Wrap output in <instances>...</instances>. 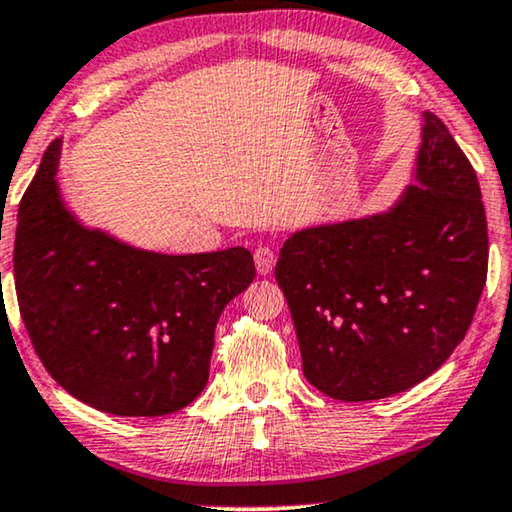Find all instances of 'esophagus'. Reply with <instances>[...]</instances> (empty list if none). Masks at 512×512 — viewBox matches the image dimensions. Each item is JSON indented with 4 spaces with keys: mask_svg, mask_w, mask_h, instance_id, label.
Returning <instances> with one entry per match:
<instances>
[{
    "mask_svg": "<svg viewBox=\"0 0 512 512\" xmlns=\"http://www.w3.org/2000/svg\"><path fill=\"white\" fill-rule=\"evenodd\" d=\"M252 255H255L257 274H262V276L271 274V269H274V262H276L274 248H271V245H267V243H260L255 248V252H252Z\"/></svg>",
    "mask_w": 512,
    "mask_h": 512,
    "instance_id": "1",
    "label": "esophagus"
}]
</instances>
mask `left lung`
I'll use <instances>...</instances> for the list:
<instances>
[{
	"label": "left lung",
	"instance_id": "1",
	"mask_svg": "<svg viewBox=\"0 0 512 512\" xmlns=\"http://www.w3.org/2000/svg\"><path fill=\"white\" fill-rule=\"evenodd\" d=\"M412 185L384 213L295 231L276 281L304 377L344 403L407 391L466 337L487 281L478 175L424 112Z\"/></svg>",
	"mask_w": 512,
	"mask_h": 512
}]
</instances>
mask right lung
Listing matches in <instances>:
<instances>
[{
  "mask_svg": "<svg viewBox=\"0 0 512 512\" xmlns=\"http://www.w3.org/2000/svg\"><path fill=\"white\" fill-rule=\"evenodd\" d=\"M60 140L18 206L13 276L53 379L95 410L163 417L208 384L215 325L255 278L250 250L163 255L88 229L56 180Z\"/></svg>",
  "mask_w": 512,
  "mask_h": 512,
  "instance_id": "add662e5",
  "label": "right lung"
}]
</instances>
